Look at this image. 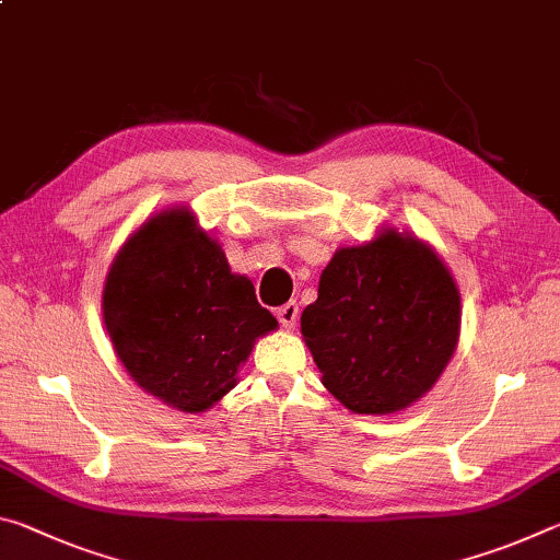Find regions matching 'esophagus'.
I'll list each match as a JSON object with an SVG mask.
<instances>
[{
	"label": "esophagus",
	"instance_id": "1",
	"mask_svg": "<svg viewBox=\"0 0 560 560\" xmlns=\"http://www.w3.org/2000/svg\"><path fill=\"white\" fill-rule=\"evenodd\" d=\"M277 318L281 320L283 326L291 328L293 324H296V318H299V303H296V301H289V303H283L281 308H277Z\"/></svg>",
	"mask_w": 560,
	"mask_h": 560
}]
</instances>
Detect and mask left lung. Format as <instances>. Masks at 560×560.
<instances>
[{"label": "left lung", "mask_w": 560, "mask_h": 560, "mask_svg": "<svg viewBox=\"0 0 560 560\" xmlns=\"http://www.w3.org/2000/svg\"><path fill=\"white\" fill-rule=\"evenodd\" d=\"M301 334L348 410L400 412L438 383L457 348V283L430 246L387 230L334 254Z\"/></svg>", "instance_id": "left-lung-1"}]
</instances>
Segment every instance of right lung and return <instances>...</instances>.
I'll return each mask as SVG.
<instances>
[{"instance_id":"add662e5","label":"right lung","mask_w":560,"mask_h":560,"mask_svg":"<svg viewBox=\"0 0 560 560\" xmlns=\"http://www.w3.org/2000/svg\"><path fill=\"white\" fill-rule=\"evenodd\" d=\"M103 320L132 381L183 412L230 393L254 340L277 328L187 210L153 217L126 242L103 289Z\"/></svg>"}]
</instances>
